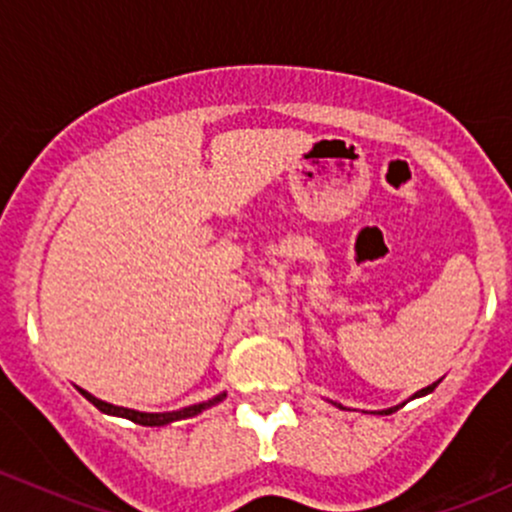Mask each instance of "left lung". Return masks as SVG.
I'll use <instances>...</instances> for the list:
<instances>
[{
	"label": "left lung",
	"instance_id": "8db88e82",
	"mask_svg": "<svg viewBox=\"0 0 512 512\" xmlns=\"http://www.w3.org/2000/svg\"><path fill=\"white\" fill-rule=\"evenodd\" d=\"M439 385V380H437V383H432V385H427V387H422V390H417V392H414V395L410 397V400H417V397H424V395H429V392H432L434 390V387H437ZM331 405H336V407H341V410H346V407H343L341 405V402H333L331 400ZM402 405H405V402H402ZM402 405H395V407H387V410H380L378 414H390V412H397V410H400V407Z\"/></svg>",
	"mask_w": 512,
	"mask_h": 512
}]
</instances>
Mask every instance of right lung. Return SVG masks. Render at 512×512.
<instances>
[{"label": "right lung", "mask_w": 512, "mask_h": 512, "mask_svg": "<svg viewBox=\"0 0 512 512\" xmlns=\"http://www.w3.org/2000/svg\"><path fill=\"white\" fill-rule=\"evenodd\" d=\"M78 392L85 397V400L93 402L100 412L112 414V417H125V419H129V422L142 424V427H164V424L179 422V419L196 417V414H201L203 410H208V407L218 405V402L225 400V392H220V395L211 397V400L198 402V405L181 407V410H174V412H139V410H129V407H117V405H110V402H105V400H98V397L90 395V392L83 390V387H78Z\"/></svg>", "instance_id": "add662e5"}]
</instances>
